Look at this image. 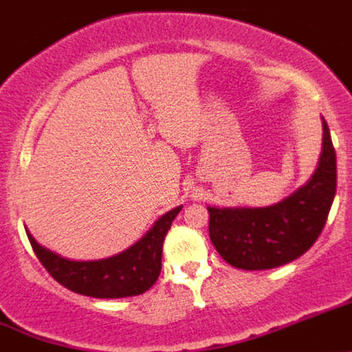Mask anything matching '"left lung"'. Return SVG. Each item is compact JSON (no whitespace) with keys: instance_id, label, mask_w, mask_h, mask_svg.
<instances>
[{"instance_id":"left-lung-1","label":"left lung","mask_w":352,"mask_h":352,"mask_svg":"<svg viewBox=\"0 0 352 352\" xmlns=\"http://www.w3.org/2000/svg\"><path fill=\"white\" fill-rule=\"evenodd\" d=\"M318 166L301 188L269 207H207L208 234L219 255L236 269L267 270L308 252L322 232L337 188L330 130L322 118Z\"/></svg>"}]
</instances>
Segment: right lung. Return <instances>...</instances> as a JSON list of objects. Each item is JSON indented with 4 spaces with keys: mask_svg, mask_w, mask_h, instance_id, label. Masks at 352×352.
<instances>
[{
    "mask_svg": "<svg viewBox=\"0 0 352 352\" xmlns=\"http://www.w3.org/2000/svg\"><path fill=\"white\" fill-rule=\"evenodd\" d=\"M181 208L179 205L161 215L130 248L100 260L65 258L39 245L29 231L27 236L39 262L66 289L102 299L138 296L151 289L159 279L162 243Z\"/></svg>",
    "mask_w": 352,
    "mask_h": 352,
    "instance_id": "obj_1",
    "label": "right lung"
}]
</instances>
